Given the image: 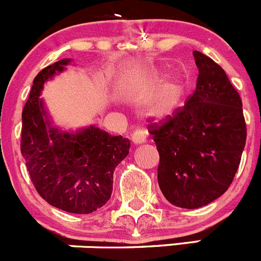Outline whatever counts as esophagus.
I'll return each instance as SVG.
<instances>
[{"instance_id":"1","label":"esophagus","mask_w":261,"mask_h":261,"mask_svg":"<svg viewBox=\"0 0 261 261\" xmlns=\"http://www.w3.org/2000/svg\"><path fill=\"white\" fill-rule=\"evenodd\" d=\"M132 141L135 145H142L146 142V135L143 130H135L132 135Z\"/></svg>"}]
</instances>
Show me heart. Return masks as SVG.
Wrapping results in <instances>:
<instances>
[{
    "label": "heart",
    "mask_w": 261,
    "mask_h": 261,
    "mask_svg": "<svg viewBox=\"0 0 261 261\" xmlns=\"http://www.w3.org/2000/svg\"><path fill=\"white\" fill-rule=\"evenodd\" d=\"M168 65H156L148 70V86H155L161 82L146 102L148 115L158 119H165L174 115L186 102L190 89V78L185 73H173L163 81L169 71Z\"/></svg>",
    "instance_id": "obj_1"
}]
</instances>
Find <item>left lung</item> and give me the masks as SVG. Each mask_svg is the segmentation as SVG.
I'll list each match as a JSON object with an SVG mask.
<instances>
[{
	"label": "left lung",
	"instance_id": "8db88e82",
	"mask_svg": "<svg viewBox=\"0 0 261 261\" xmlns=\"http://www.w3.org/2000/svg\"><path fill=\"white\" fill-rule=\"evenodd\" d=\"M198 69L193 95L160 125L150 124L160 164L158 182L174 206L197 209L232 183L246 143L242 101L225 71L193 51Z\"/></svg>",
	"mask_w": 261,
	"mask_h": 261
}]
</instances>
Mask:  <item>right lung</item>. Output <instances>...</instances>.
Here are the masks:
<instances>
[{"label": "right lung", "instance_id": "right-lung-1", "mask_svg": "<svg viewBox=\"0 0 261 261\" xmlns=\"http://www.w3.org/2000/svg\"><path fill=\"white\" fill-rule=\"evenodd\" d=\"M71 59L39 71L21 114V155L37 192L49 205L89 214L111 197L114 170L129 153L130 141L111 136L96 125L75 132L55 126L41 92L44 83L63 73Z\"/></svg>", "mask_w": 261, "mask_h": 261}]
</instances>
